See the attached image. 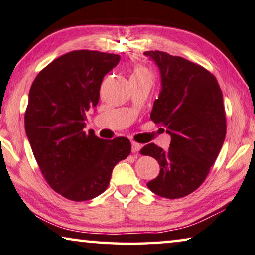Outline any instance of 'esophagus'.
Wrapping results in <instances>:
<instances>
[{"label":"esophagus","instance_id":"34e87169","mask_svg":"<svg viewBox=\"0 0 255 255\" xmlns=\"http://www.w3.org/2000/svg\"><path fill=\"white\" fill-rule=\"evenodd\" d=\"M140 150V145L136 142H131V152L132 153H137V152Z\"/></svg>","mask_w":255,"mask_h":255}]
</instances>
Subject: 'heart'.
<instances>
[{
    "label": "heart",
    "instance_id": "b5f03b06",
    "mask_svg": "<svg viewBox=\"0 0 255 255\" xmlns=\"http://www.w3.org/2000/svg\"><path fill=\"white\" fill-rule=\"evenodd\" d=\"M137 78H150V72L143 66H136L131 72L130 79H137Z\"/></svg>",
    "mask_w": 255,
    "mask_h": 255
}]
</instances>
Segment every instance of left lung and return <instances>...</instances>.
I'll return each mask as SVG.
<instances>
[{
  "mask_svg": "<svg viewBox=\"0 0 255 255\" xmlns=\"http://www.w3.org/2000/svg\"><path fill=\"white\" fill-rule=\"evenodd\" d=\"M144 55L157 64L161 78L150 118L172 137L168 151L153 143L140 150L160 165L147 188L164 198H181L200 187L225 142L222 91L214 75L198 64L158 50Z\"/></svg>",
  "mask_w": 255,
  "mask_h": 255,
  "instance_id": "1",
  "label": "left lung"
}]
</instances>
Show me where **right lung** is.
Returning <instances> with one entry per match:
<instances>
[{"instance_id": "right-lung-1", "label": "right lung", "mask_w": 255, "mask_h": 255, "mask_svg": "<svg viewBox=\"0 0 255 255\" xmlns=\"http://www.w3.org/2000/svg\"><path fill=\"white\" fill-rule=\"evenodd\" d=\"M120 56L75 50L45 66L30 87L25 129L41 173L52 190L74 201L103 193L112 170L126 159V137L102 139L86 134V112L100 100L103 78Z\"/></svg>"}]
</instances>
